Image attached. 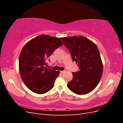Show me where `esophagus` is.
Here are the masks:
<instances>
[{
  "label": "esophagus",
  "instance_id": "obj_1",
  "mask_svg": "<svg viewBox=\"0 0 123 123\" xmlns=\"http://www.w3.org/2000/svg\"><path fill=\"white\" fill-rule=\"evenodd\" d=\"M66 72V71H61V73H64L65 72Z\"/></svg>",
  "mask_w": 123,
  "mask_h": 123
}]
</instances>
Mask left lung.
<instances>
[{
	"mask_svg": "<svg viewBox=\"0 0 123 123\" xmlns=\"http://www.w3.org/2000/svg\"><path fill=\"white\" fill-rule=\"evenodd\" d=\"M61 39L80 69L77 72H72L73 79L68 83V88L77 94L89 93L97 86L103 74V63L97 46L84 36Z\"/></svg>",
	"mask_w": 123,
	"mask_h": 123,
	"instance_id": "left-lung-1",
	"label": "left lung"
}]
</instances>
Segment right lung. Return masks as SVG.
<instances>
[{"label":"right lung","mask_w":123,"mask_h":123,"mask_svg":"<svg viewBox=\"0 0 123 123\" xmlns=\"http://www.w3.org/2000/svg\"><path fill=\"white\" fill-rule=\"evenodd\" d=\"M62 44L58 38L40 35L25 44L19 55V69L22 80L30 90L44 94L54 87L60 71L45 66L51 54Z\"/></svg>","instance_id":"obj_1"}]
</instances>
